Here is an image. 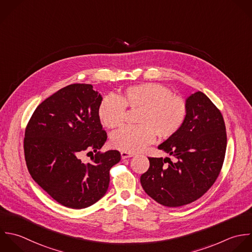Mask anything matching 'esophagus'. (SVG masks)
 Listing matches in <instances>:
<instances>
[{"instance_id": "34e87169", "label": "esophagus", "mask_w": 252, "mask_h": 252, "mask_svg": "<svg viewBox=\"0 0 252 252\" xmlns=\"http://www.w3.org/2000/svg\"><path fill=\"white\" fill-rule=\"evenodd\" d=\"M121 156H122V159H126V158H129V157L134 156V153H129V152L122 151V152H121Z\"/></svg>"}]
</instances>
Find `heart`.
Wrapping results in <instances>:
<instances>
[{
	"mask_svg": "<svg viewBox=\"0 0 252 252\" xmlns=\"http://www.w3.org/2000/svg\"><path fill=\"white\" fill-rule=\"evenodd\" d=\"M138 110L135 126H125L114 132L111 144L121 151L134 153L160 139L175 136L183 127L188 116L187 101L158 83H143L126 88L119 96L108 95L98 108L101 123L108 128L124 125L126 110Z\"/></svg>",
	"mask_w": 252,
	"mask_h": 252,
	"instance_id": "b5f03b06",
	"label": "heart"
}]
</instances>
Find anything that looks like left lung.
<instances>
[{"mask_svg": "<svg viewBox=\"0 0 252 252\" xmlns=\"http://www.w3.org/2000/svg\"><path fill=\"white\" fill-rule=\"evenodd\" d=\"M183 127L158 148L175 158L148 157L140 177L144 191L158 203L179 207L200 198L217 180L226 154L227 133L220 110L202 92L187 99Z\"/></svg>", "mask_w": 252, "mask_h": 252, "instance_id": "8db88e82", "label": "left lung"}]
</instances>
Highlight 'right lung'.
Segmentation results:
<instances>
[{
  "instance_id": "right-lung-1",
  "label": "right lung",
  "mask_w": 252,
  "mask_h": 252,
  "mask_svg": "<svg viewBox=\"0 0 252 252\" xmlns=\"http://www.w3.org/2000/svg\"><path fill=\"white\" fill-rule=\"evenodd\" d=\"M102 96L91 84L67 85L32 114L24 134L25 162L32 179L57 202L82 209L101 199L110 169L120 162L117 150L101 153L107 140L98 108ZM95 153L92 162L82 156Z\"/></svg>"
}]
</instances>
